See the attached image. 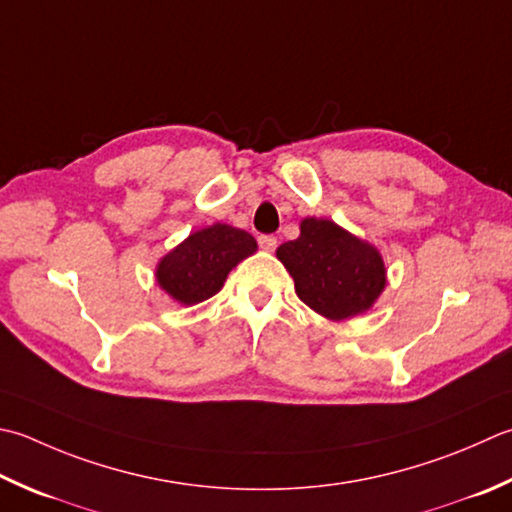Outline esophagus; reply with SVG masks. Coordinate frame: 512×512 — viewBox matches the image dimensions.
<instances>
[{
  "instance_id": "34e87169",
  "label": "esophagus",
  "mask_w": 512,
  "mask_h": 512,
  "mask_svg": "<svg viewBox=\"0 0 512 512\" xmlns=\"http://www.w3.org/2000/svg\"><path fill=\"white\" fill-rule=\"evenodd\" d=\"M259 246H262V250H266V253H273V250L277 248V237L262 235L259 237Z\"/></svg>"
}]
</instances>
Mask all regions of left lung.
<instances>
[{
  "label": "left lung",
  "instance_id": "8db88e82",
  "mask_svg": "<svg viewBox=\"0 0 512 512\" xmlns=\"http://www.w3.org/2000/svg\"><path fill=\"white\" fill-rule=\"evenodd\" d=\"M275 255L295 279L297 297L330 322L366 313L386 288L377 246L333 219H302L299 237L279 246Z\"/></svg>",
  "mask_w": 512,
  "mask_h": 512
}]
</instances>
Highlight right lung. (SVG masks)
Listing matches in <instances>:
<instances>
[{"instance_id": "add662e5", "label": "right lung", "mask_w": 512, "mask_h": 512, "mask_svg": "<svg viewBox=\"0 0 512 512\" xmlns=\"http://www.w3.org/2000/svg\"><path fill=\"white\" fill-rule=\"evenodd\" d=\"M257 253L255 237L242 228L215 222L190 233L159 259L155 279L182 306H195L222 290L239 262Z\"/></svg>"}]
</instances>
